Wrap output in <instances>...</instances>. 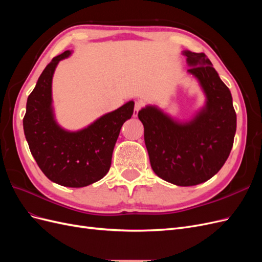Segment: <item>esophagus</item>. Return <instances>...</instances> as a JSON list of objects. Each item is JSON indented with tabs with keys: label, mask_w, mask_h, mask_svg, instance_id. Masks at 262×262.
Wrapping results in <instances>:
<instances>
[{
	"label": "esophagus",
	"mask_w": 262,
	"mask_h": 262,
	"mask_svg": "<svg viewBox=\"0 0 262 262\" xmlns=\"http://www.w3.org/2000/svg\"><path fill=\"white\" fill-rule=\"evenodd\" d=\"M144 107V104L142 101H137L136 105H134V112H133V117H137L140 110Z\"/></svg>",
	"instance_id": "obj_1"
}]
</instances>
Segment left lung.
<instances>
[{
	"label": "left lung",
	"instance_id": "obj_1",
	"mask_svg": "<svg viewBox=\"0 0 262 262\" xmlns=\"http://www.w3.org/2000/svg\"><path fill=\"white\" fill-rule=\"evenodd\" d=\"M188 72L199 80L207 105L192 121L178 123L155 107L139 112L152 169L170 184L195 186L212 178L231 153L236 113L228 87L203 52L184 51Z\"/></svg>",
	"mask_w": 262,
	"mask_h": 262
}]
</instances>
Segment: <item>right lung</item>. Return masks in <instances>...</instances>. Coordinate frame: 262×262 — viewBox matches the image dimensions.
Wrapping results in <instances>:
<instances>
[{"instance_id":"add662e5","label":"right lung","mask_w":262,"mask_h":262,"mask_svg":"<svg viewBox=\"0 0 262 262\" xmlns=\"http://www.w3.org/2000/svg\"><path fill=\"white\" fill-rule=\"evenodd\" d=\"M70 54L68 50L54 57L42 71L28 96L23 125L31 155L45 175L58 185L81 188L108 172L119 133L131 118L134 102H126L81 131L61 129L52 114L51 83L59 61Z\"/></svg>"}]
</instances>
